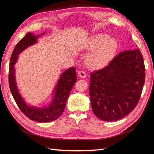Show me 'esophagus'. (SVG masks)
Wrapping results in <instances>:
<instances>
[{
	"label": "esophagus",
	"mask_w": 154,
	"mask_h": 154,
	"mask_svg": "<svg viewBox=\"0 0 154 154\" xmlns=\"http://www.w3.org/2000/svg\"><path fill=\"white\" fill-rule=\"evenodd\" d=\"M78 76L82 78H85L86 77V72L84 71H80L78 73Z\"/></svg>",
	"instance_id": "obj_1"
}]
</instances>
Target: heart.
<instances>
[{
  "instance_id": "1",
  "label": "heart",
  "mask_w": 154,
  "mask_h": 154,
  "mask_svg": "<svg viewBox=\"0 0 154 154\" xmlns=\"http://www.w3.org/2000/svg\"><path fill=\"white\" fill-rule=\"evenodd\" d=\"M88 48L93 50L87 58V63L92 67L103 66L113 58L118 48L116 40L106 34L94 36L88 44Z\"/></svg>"
}]
</instances>
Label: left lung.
Listing matches in <instances>:
<instances>
[{"label": "left lung", "instance_id": "obj_1", "mask_svg": "<svg viewBox=\"0 0 154 154\" xmlns=\"http://www.w3.org/2000/svg\"><path fill=\"white\" fill-rule=\"evenodd\" d=\"M92 112L105 122L122 119L135 109L145 80V67L139 49L125 50L108 66L90 73Z\"/></svg>", "mask_w": 154, "mask_h": 154}]
</instances>
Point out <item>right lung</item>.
Listing matches in <instances>:
<instances>
[{
	"label": "right lung",
	"mask_w": 154,
	"mask_h": 154,
	"mask_svg": "<svg viewBox=\"0 0 154 154\" xmlns=\"http://www.w3.org/2000/svg\"><path fill=\"white\" fill-rule=\"evenodd\" d=\"M38 37V36H34L31 32H28L17 44L10 58L8 80L12 96L22 113L31 120L40 123H45L53 122L62 116L70 92L77 80L75 67L69 68L63 72L59 79L55 88L54 99L49 106L38 109L26 105L17 89L14 75V65L15 64L18 55L29 45L35 44Z\"/></svg>",
	"instance_id": "obj_1"
}]
</instances>
